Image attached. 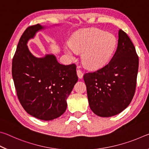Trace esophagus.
I'll list each match as a JSON object with an SVG mask.
<instances>
[{
  "label": "esophagus",
  "instance_id": "esophagus-1",
  "mask_svg": "<svg viewBox=\"0 0 149 149\" xmlns=\"http://www.w3.org/2000/svg\"><path fill=\"white\" fill-rule=\"evenodd\" d=\"M77 74L78 77L80 78V79H81L83 76H84V74H83V72L80 69L77 70Z\"/></svg>",
  "mask_w": 149,
  "mask_h": 149
}]
</instances>
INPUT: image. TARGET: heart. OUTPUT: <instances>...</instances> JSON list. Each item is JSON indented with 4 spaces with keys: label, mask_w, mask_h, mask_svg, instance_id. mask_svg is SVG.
<instances>
[{
    "label": "heart",
    "mask_w": 149,
    "mask_h": 149,
    "mask_svg": "<svg viewBox=\"0 0 149 149\" xmlns=\"http://www.w3.org/2000/svg\"><path fill=\"white\" fill-rule=\"evenodd\" d=\"M116 47V39L112 34L91 28L75 33L64 50L72 58L77 52H83L82 60L85 66L97 69L109 62Z\"/></svg>",
    "instance_id": "obj_1"
}]
</instances>
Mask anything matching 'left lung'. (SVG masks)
Wrapping results in <instances>:
<instances>
[{"label":"left lung","instance_id":"1","mask_svg":"<svg viewBox=\"0 0 149 149\" xmlns=\"http://www.w3.org/2000/svg\"><path fill=\"white\" fill-rule=\"evenodd\" d=\"M139 57L130 37L122 29L110 61L97 71L85 73L90 108L100 117H110L125 109L135 95Z\"/></svg>","mask_w":149,"mask_h":149}]
</instances>
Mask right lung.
Wrapping results in <instances>:
<instances>
[{
  "mask_svg": "<svg viewBox=\"0 0 149 149\" xmlns=\"http://www.w3.org/2000/svg\"><path fill=\"white\" fill-rule=\"evenodd\" d=\"M43 28L29 26L20 37L12 59V74L18 100L29 114L42 120L59 117L66 110L67 98L77 81L76 65H62L54 55L35 57L27 41Z\"/></svg>",
  "mask_w": 149,
  "mask_h": 149,
  "instance_id": "right-lung-1",
  "label": "right lung"
}]
</instances>
